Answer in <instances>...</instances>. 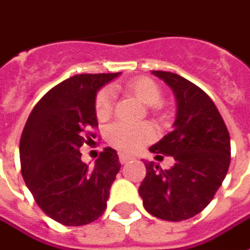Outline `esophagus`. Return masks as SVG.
<instances>
[{
	"label": "esophagus",
	"instance_id": "obj_1",
	"mask_svg": "<svg viewBox=\"0 0 250 250\" xmlns=\"http://www.w3.org/2000/svg\"><path fill=\"white\" fill-rule=\"evenodd\" d=\"M130 160H132V157H131V155L123 154V153H120L119 154V161L122 162V164H125V162H128Z\"/></svg>",
	"mask_w": 250,
	"mask_h": 250
}]
</instances>
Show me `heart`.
<instances>
[{"instance_id": "1", "label": "heart", "mask_w": 250, "mask_h": 250, "mask_svg": "<svg viewBox=\"0 0 250 250\" xmlns=\"http://www.w3.org/2000/svg\"><path fill=\"white\" fill-rule=\"evenodd\" d=\"M125 89L141 100L143 104L155 107L162 100L160 86L150 78H137L125 85ZM113 92L111 88H103L97 92L95 100V111L97 119L105 120L112 113ZM108 142L120 151L134 153L155 138L154 127L149 123H116L108 128Z\"/></svg>"}]
</instances>
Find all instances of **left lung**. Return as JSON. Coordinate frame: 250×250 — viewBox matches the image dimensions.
Returning a JSON list of instances; mask_svg holds the SVG:
<instances>
[{"label":"left lung","instance_id":"1","mask_svg":"<svg viewBox=\"0 0 250 250\" xmlns=\"http://www.w3.org/2000/svg\"><path fill=\"white\" fill-rule=\"evenodd\" d=\"M173 90L177 113L173 130L150 147L155 157L172 155L174 165L162 170L145 162L139 195L146 211L179 222L203 211L222 186L230 165V135L208 95L170 71H151Z\"/></svg>","mask_w":250,"mask_h":250}]
</instances>
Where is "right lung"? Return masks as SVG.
Returning <instances> with one entry per match:
<instances>
[{
  "instance_id": "obj_1",
  "label": "right lung",
  "mask_w": 250,
  "mask_h": 250,
  "mask_svg": "<svg viewBox=\"0 0 250 250\" xmlns=\"http://www.w3.org/2000/svg\"><path fill=\"white\" fill-rule=\"evenodd\" d=\"M120 73L77 74L50 89L35 105L20 139L22 179L43 212L64 226H83L107 208L120 170L116 150L105 147L93 167L80 147L96 138L97 90Z\"/></svg>"
}]
</instances>
